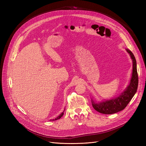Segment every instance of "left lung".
I'll return each mask as SVG.
<instances>
[{
	"label": "left lung",
	"mask_w": 146,
	"mask_h": 146,
	"mask_svg": "<svg viewBox=\"0 0 146 146\" xmlns=\"http://www.w3.org/2000/svg\"><path fill=\"white\" fill-rule=\"evenodd\" d=\"M129 53L133 63V69L130 80L125 89L118 96L104 101H96L91 99V103L93 108L100 113L110 114L116 113L124 109L136 92L138 85V76L137 72L136 61L135 56L129 49L125 48Z\"/></svg>",
	"instance_id": "obj_1"
}]
</instances>
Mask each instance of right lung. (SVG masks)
Listing matches in <instances>:
<instances>
[{"mask_svg":"<svg viewBox=\"0 0 146 146\" xmlns=\"http://www.w3.org/2000/svg\"><path fill=\"white\" fill-rule=\"evenodd\" d=\"M64 110H65V108H64ZM64 111L61 113L60 115L58 116V117H56L55 119H50V121H55V120H58V119H60L61 117L63 116V115L64 114Z\"/></svg>","mask_w":146,"mask_h":146,"instance_id":"obj_1","label":"right lung"}]
</instances>
